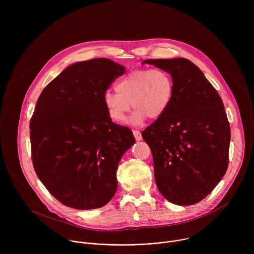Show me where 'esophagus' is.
<instances>
[{
    "instance_id": "esophagus-1",
    "label": "esophagus",
    "mask_w": 254,
    "mask_h": 254,
    "mask_svg": "<svg viewBox=\"0 0 254 254\" xmlns=\"http://www.w3.org/2000/svg\"><path fill=\"white\" fill-rule=\"evenodd\" d=\"M132 133H133V135H134V137H135L136 140H140V139H141V134H140V131H139V130H137V129H132Z\"/></svg>"
}]
</instances>
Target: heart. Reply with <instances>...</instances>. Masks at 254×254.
<instances>
[{"label":"heart","instance_id":"heart-1","mask_svg":"<svg viewBox=\"0 0 254 254\" xmlns=\"http://www.w3.org/2000/svg\"><path fill=\"white\" fill-rule=\"evenodd\" d=\"M118 92L106 91L103 102L108 117L116 123H123L130 110L135 112L130 123L139 124L147 117L156 120L168 110L174 95V80L162 68L136 69L116 84Z\"/></svg>","mask_w":254,"mask_h":254}]
</instances>
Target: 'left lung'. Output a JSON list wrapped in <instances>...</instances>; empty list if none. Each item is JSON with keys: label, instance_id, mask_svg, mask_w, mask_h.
Segmentation results:
<instances>
[{"label": "left lung", "instance_id": "left-lung-1", "mask_svg": "<svg viewBox=\"0 0 254 254\" xmlns=\"http://www.w3.org/2000/svg\"><path fill=\"white\" fill-rule=\"evenodd\" d=\"M143 63L167 70L174 80L168 110L141 132L153 154L157 187L171 203L196 204L212 192L228 167L231 133L223 101L186 58Z\"/></svg>", "mask_w": 254, "mask_h": 254}]
</instances>
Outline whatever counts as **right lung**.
Here are the masks:
<instances>
[{
  "label": "right lung",
  "mask_w": 254,
  "mask_h": 254,
  "mask_svg": "<svg viewBox=\"0 0 254 254\" xmlns=\"http://www.w3.org/2000/svg\"><path fill=\"white\" fill-rule=\"evenodd\" d=\"M125 73L106 58L70 65L40 94L30 121L34 170L49 193L78 210L104 206L118 188L122 156L135 142L108 117L103 95Z\"/></svg>",
  "instance_id": "obj_1"
}]
</instances>
